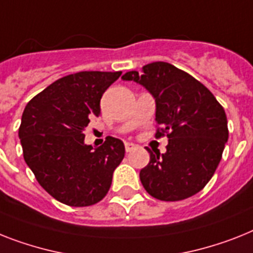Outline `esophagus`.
I'll return each mask as SVG.
<instances>
[{
    "label": "esophagus",
    "instance_id": "obj_1",
    "mask_svg": "<svg viewBox=\"0 0 253 253\" xmlns=\"http://www.w3.org/2000/svg\"><path fill=\"white\" fill-rule=\"evenodd\" d=\"M135 149H137V145L131 143V142H125V151L130 152V151H133V150H135Z\"/></svg>",
    "mask_w": 253,
    "mask_h": 253
}]
</instances>
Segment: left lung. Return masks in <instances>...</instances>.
<instances>
[{"label":"left lung","instance_id":"obj_1","mask_svg":"<svg viewBox=\"0 0 253 253\" xmlns=\"http://www.w3.org/2000/svg\"><path fill=\"white\" fill-rule=\"evenodd\" d=\"M142 85L155 99V120L169 138L167 151L150 149L139 172L145 190L159 200L193 197L212 178L229 138L224 108L202 83L166 62L146 64L123 75Z\"/></svg>","mask_w":253,"mask_h":253}]
</instances>
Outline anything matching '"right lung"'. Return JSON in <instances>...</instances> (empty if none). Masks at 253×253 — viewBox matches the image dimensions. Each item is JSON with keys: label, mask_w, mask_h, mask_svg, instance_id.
<instances>
[{"label": "right lung", "mask_w": 253, "mask_h": 253, "mask_svg": "<svg viewBox=\"0 0 253 253\" xmlns=\"http://www.w3.org/2000/svg\"><path fill=\"white\" fill-rule=\"evenodd\" d=\"M122 72L85 71L64 76L27 103L19 138L27 166L60 203L87 207L106 197L124 159L123 141L107 137L93 150L84 129L101 115V98Z\"/></svg>", "instance_id": "right-lung-1"}]
</instances>
